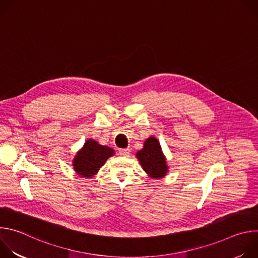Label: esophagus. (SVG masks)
<instances>
[{
    "label": "esophagus",
    "mask_w": 258,
    "mask_h": 258,
    "mask_svg": "<svg viewBox=\"0 0 258 258\" xmlns=\"http://www.w3.org/2000/svg\"><path fill=\"white\" fill-rule=\"evenodd\" d=\"M118 152L123 157H126V156H128L131 154V150L130 149H119Z\"/></svg>",
    "instance_id": "34e87169"
}]
</instances>
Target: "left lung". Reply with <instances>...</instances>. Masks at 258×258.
Listing matches in <instances>:
<instances>
[{"label":"left lung","instance_id":"left-lung-1","mask_svg":"<svg viewBox=\"0 0 258 258\" xmlns=\"http://www.w3.org/2000/svg\"><path fill=\"white\" fill-rule=\"evenodd\" d=\"M136 156L144 171L152 178H162L168 172L166 157L159 141L153 136L145 141L143 149L139 150Z\"/></svg>","mask_w":258,"mask_h":258}]
</instances>
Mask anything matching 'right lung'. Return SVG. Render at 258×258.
I'll list each match as a JSON object with an SVG mask.
<instances>
[{
	"label": "right lung",
	"instance_id": "add662e5",
	"mask_svg": "<svg viewBox=\"0 0 258 258\" xmlns=\"http://www.w3.org/2000/svg\"><path fill=\"white\" fill-rule=\"evenodd\" d=\"M114 154L115 152L112 148L89 139L73 158L72 166L79 175L90 178L95 176L107 159Z\"/></svg>",
	"mask_w": 258,
	"mask_h": 258
}]
</instances>
